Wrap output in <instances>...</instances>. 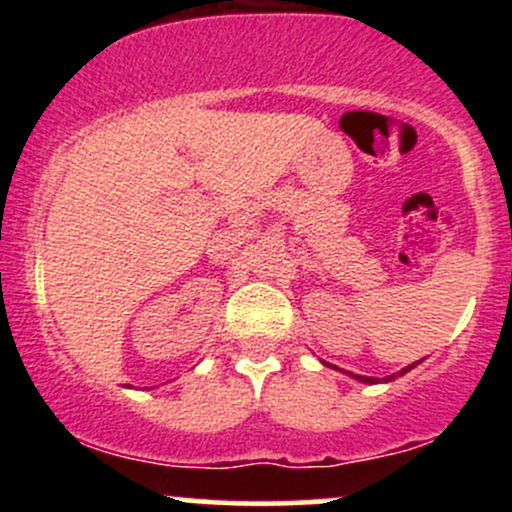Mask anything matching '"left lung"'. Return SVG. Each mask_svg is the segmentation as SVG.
<instances>
[{
    "label": "left lung",
    "instance_id": "8db88e82",
    "mask_svg": "<svg viewBox=\"0 0 512 512\" xmlns=\"http://www.w3.org/2000/svg\"><path fill=\"white\" fill-rule=\"evenodd\" d=\"M411 368H414V366H407V368H402V370H399L397 375L407 373V370H411ZM397 375H390V378H385V380H392V378H397ZM356 378L361 380V383H378V380H375V378H366V375H356Z\"/></svg>",
    "mask_w": 512,
    "mask_h": 512
}]
</instances>
